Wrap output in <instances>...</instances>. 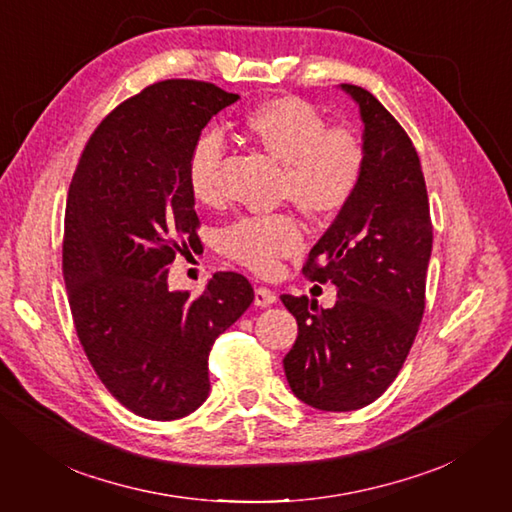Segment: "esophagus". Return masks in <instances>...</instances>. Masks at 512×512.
Instances as JSON below:
<instances>
[{
	"instance_id": "34e87169",
	"label": "esophagus",
	"mask_w": 512,
	"mask_h": 512,
	"mask_svg": "<svg viewBox=\"0 0 512 512\" xmlns=\"http://www.w3.org/2000/svg\"><path fill=\"white\" fill-rule=\"evenodd\" d=\"M277 301V294L267 288V286H256V292H254V303L260 305V307H269Z\"/></svg>"
}]
</instances>
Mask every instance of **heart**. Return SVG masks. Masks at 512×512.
Wrapping results in <instances>:
<instances>
[{
    "label": "heart",
    "mask_w": 512,
    "mask_h": 512,
    "mask_svg": "<svg viewBox=\"0 0 512 512\" xmlns=\"http://www.w3.org/2000/svg\"><path fill=\"white\" fill-rule=\"evenodd\" d=\"M243 134L282 162L280 192L309 218L327 220L344 211L365 170L363 141L348 126H327L316 108L294 96H275L243 115ZM218 132L198 138L188 160V185L203 205L222 203ZM222 252L252 271H269L303 245L299 222L286 213L243 215L222 232Z\"/></svg>",
    "instance_id": "1"
}]
</instances>
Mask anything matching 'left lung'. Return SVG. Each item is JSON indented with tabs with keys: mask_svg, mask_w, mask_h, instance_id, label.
<instances>
[{
	"mask_svg": "<svg viewBox=\"0 0 512 512\" xmlns=\"http://www.w3.org/2000/svg\"><path fill=\"white\" fill-rule=\"evenodd\" d=\"M342 89L361 108L365 170L303 265L307 280L337 286V301L324 309L307 297H280L299 324L284 356L286 380L307 406L327 412L369 406L404 367L425 312L433 241L410 136L367 89Z\"/></svg>",
	"mask_w": 512,
	"mask_h": 512,
	"instance_id": "left-lung-1",
	"label": "left lung"
}]
</instances>
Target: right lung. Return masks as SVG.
<instances>
[{"label": "right lung", "instance_id": "right-lung-1", "mask_svg": "<svg viewBox=\"0 0 512 512\" xmlns=\"http://www.w3.org/2000/svg\"><path fill=\"white\" fill-rule=\"evenodd\" d=\"M237 100L207 81L153 83L100 121L72 175L61 269L74 329L108 393L151 421L203 406L211 346L254 301L235 271L215 273L198 297L166 282L198 241L190 153Z\"/></svg>", "mask_w": 512, "mask_h": 512}]
</instances>
